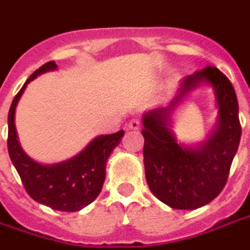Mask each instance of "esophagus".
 Wrapping results in <instances>:
<instances>
[{
	"instance_id": "esophagus-1",
	"label": "esophagus",
	"mask_w": 250,
	"mask_h": 250,
	"mask_svg": "<svg viewBox=\"0 0 250 250\" xmlns=\"http://www.w3.org/2000/svg\"><path fill=\"white\" fill-rule=\"evenodd\" d=\"M127 127H128L130 130H139V128H141V120L134 118V119H131L130 122H128Z\"/></svg>"
}]
</instances>
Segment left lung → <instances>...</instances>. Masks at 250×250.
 I'll return each mask as SVG.
<instances>
[{
    "mask_svg": "<svg viewBox=\"0 0 250 250\" xmlns=\"http://www.w3.org/2000/svg\"><path fill=\"white\" fill-rule=\"evenodd\" d=\"M202 81L213 85L220 118L217 130L204 145L193 149L179 145L168 127L171 109ZM145 170L152 194L173 209L193 210L209 204L225 188L231 162L241 139L238 102L230 80L208 65L181 83L177 98L143 116Z\"/></svg>",
    "mask_w": 250,
    "mask_h": 250,
    "instance_id": "1",
    "label": "left lung"
}]
</instances>
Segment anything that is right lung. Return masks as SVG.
I'll return each mask as SVG.
<instances>
[{"mask_svg": "<svg viewBox=\"0 0 250 250\" xmlns=\"http://www.w3.org/2000/svg\"><path fill=\"white\" fill-rule=\"evenodd\" d=\"M55 62L41 65L14 96L8 115V151L26 193L39 204L60 211H77L95 201L105 179V163L120 143L125 131L95 138L87 148L69 161L52 166L35 162L20 146L14 125V111L26 84L37 75L56 69Z\"/></svg>", "mask_w": 250, "mask_h": 250, "instance_id": "add662e5", "label": "right lung"}]
</instances>
